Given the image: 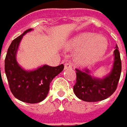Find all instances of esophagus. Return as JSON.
Returning <instances> with one entry per match:
<instances>
[{"mask_svg":"<svg viewBox=\"0 0 127 127\" xmlns=\"http://www.w3.org/2000/svg\"><path fill=\"white\" fill-rule=\"evenodd\" d=\"M72 67H71V64H68V63H66L64 64V69L65 70H71Z\"/></svg>","mask_w":127,"mask_h":127,"instance_id":"1","label":"esophagus"}]
</instances>
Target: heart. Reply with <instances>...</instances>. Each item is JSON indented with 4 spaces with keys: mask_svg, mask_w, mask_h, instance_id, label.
Masks as SVG:
<instances>
[{
    "mask_svg": "<svg viewBox=\"0 0 127 127\" xmlns=\"http://www.w3.org/2000/svg\"><path fill=\"white\" fill-rule=\"evenodd\" d=\"M64 47L67 50L76 49L73 61L77 65L85 66L95 63L104 55L107 41L105 37L92 32H81L69 39Z\"/></svg>",
    "mask_w": 127,
    "mask_h": 127,
    "instance_id": "1",
    "label": "heart"
}]
</instances>
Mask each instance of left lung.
Segmentation results:
<instances>
[{
  "mask_svg": "<svg viewBox=\"0 0 127 127\" xmlns=\"http://www.w3.org/2000/svg\"><path fill=\"white\" fill-rule=\"evenodd\" d=\"M114 51V62L110 72L100 78L91 75L90 71H76V83L73 92L76 97L85 102H98L105 100L114 93L120 80L122 63L118 46Z\"/></svg>",
  "mask_w": 127,
  "mask_h": 127,
  "instance_id": "8db88e82",
  "label": "left lung"
}]
</instances>
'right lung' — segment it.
Masks as SVG:
<instances>
[{
	"label": "right lung",
	"instance_id": "1",
	"mask_svg": "<svg viewBox=\"0 0 127 127\" xmlns=\"http://www.w3.org/2000/svg\"><path fill=\"white\" fill-rule=\"evenodd\" d=\"M32 30L25 31L11 42L5 59V71L12 95L30 104L40 102L46 98L50 83L64 68L63 64L56 67L44 65L34 70H25L19 65L16 56L20 43L23 36Z\"/></svg>",
	"mask_w": 127,
	"mask_h": 127
}]
</instances>
